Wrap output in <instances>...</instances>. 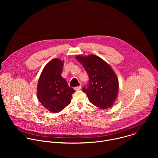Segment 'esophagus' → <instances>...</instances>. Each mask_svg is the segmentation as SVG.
<instances>
[{"mask_svg":"<svg viewBox=\"0 0 158 158\" xmlns=\"http://www.w3.org/2000/svg\"><path fill=\"white\" fill-rule=\"evenodd\" d=\"M81 89V85H79V86H77V87H74V89L76 90V91H79Z\"/></svg>","mask_w":158,"mask_h":158,"instance_id":"1","label":"esophagus"}]
</instances>
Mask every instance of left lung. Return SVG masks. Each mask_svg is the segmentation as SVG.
<instances>
[{"mask_svg":"<svg viewBox=\"0 0 158 158\" xmlns=\"http://www.w3.org/2000/svg\"><path fill=\"white\" fill-rule=\"evenodd\" d=\"M76 59L83 65L89 76L87 86L82 87L89 101L106 109L113 105L119 90L118 77L111 67L95 55L77 56Z\"/></svg>","mask_w":158,"mask_h":158,"instance_id":"1","label":"left lung"}]
</instances>
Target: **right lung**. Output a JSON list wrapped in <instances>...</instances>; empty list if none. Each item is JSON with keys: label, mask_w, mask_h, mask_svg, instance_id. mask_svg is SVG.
Wrapping results in <instances>:
<instances>
[{"label": "right lung", "mask_w": 158, "mask_h": 158, "mask_svg": "<svg viewBox=\"0 0 158 158\" xmlns=\"http://www.w3.org/2000/svg\"><path fill=\"white\" fill-rule=\"evenodd\" d=\"M64 61L54 59L48 62L40 74L37 84V98L42 105L54 113L68 106L75 90L69 87L61 76Z\"/></svg>", "instance_id": "add662e5"}]
</instances>
